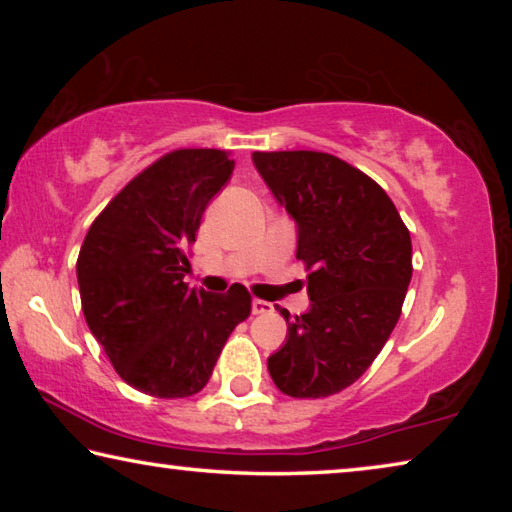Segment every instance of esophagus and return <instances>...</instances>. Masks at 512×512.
<instances>
[{
	"label": "esophagus",
	"mask_w": 512,
	"mask_h": 512,
	"mask_svg": "<svg viewBox=\"0 0 512 512\" xmlns=\"http://www.w3.org/2000/svg\"><path fill=\"white\" fill-rule=\"evenodd\" d=\"M271 311H273V305H271V302L259 300V298H255V300H253V314H255V316H259V314H271Z\"/></svg>",
	"instance_id": "esophagus-1"
}]
</instances>
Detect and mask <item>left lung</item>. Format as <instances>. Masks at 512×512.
Returning a JSON list of instances; mask_svg holds the SVG:
<instances>
[{
    "label": "left lung",
    "mask_w": 512,
    "mask_h": 512,
    "mask_svg": "<svg viewBox=\"0 0 512 512\" xmlns=\"http://www.w3.org/2000/svg\"><path fill=\"white\" fill-rule=\"evenodd\" d=\"M277 203L298 225L307 266V314L287 320V343L268 357L284 395L341 393L370 368L402 314L411 235L388 194L366 173L320 151L253 153Z\"/></svg>",
    "instance_id": "1"
}]
</instances>
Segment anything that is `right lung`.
Returning a JSON list of instances; mask_svg holds the SVG:
<instances>
[{
  "label": "right lung",
  "mask_w": 512,
  "mask_h": 512,
  "mask_svg": "<svg viewBox=\"0 0 512 512\" xmlns=\"http://www.w3.org/2000/svg\"><path fill=\"white\" fill-rule=\"evenodd\" d=\"M235 169L219 149H178L112 198L81 246L76 277L90 332L117 375L146 395L189 397L210 381L250 293L189 289V246Z\"/></svg>",
  "instance_id": "obj_1"
}]
</instances>
